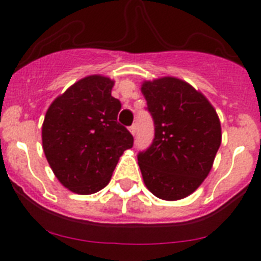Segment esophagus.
Wrapping results in <instances>:
<instances>
[{
  "instance_id": "obj_1",
  "label": "esophagus",
  "mask_w": 261,
  "mask_h": 261,
  "mask_svg": "<svg viewBox=\"0 0 261 261\" xmlns=\"http://www.w3.org/2000/svg\"><path fill=\"white\" fill-rule=\"evenodd\" d=\"M136 130H137V128H136V125H135V124H133V125H132V126H129V132L132 133V135H133V136H135V135H136Z\"/></svg>"
}]
</instances>
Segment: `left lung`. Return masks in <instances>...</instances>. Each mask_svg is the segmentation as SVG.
<instances>
[{"label":"left lung","instance_id":"8db88e82","mask_svg":"<svg viewBox=\"0 0 261 261\" xmlns=\"http://www.w3.org/2000/svg\"><path fill=\"white\" fill-rule=\"evenodd\" d=\"M141 91L155 130L150 146L137 155L144 183L159 199H184L211 172L222 137L218 115L179 78L145 81Z\"/></svg>","mask_w":261,"mask_h":261}]
</instances>
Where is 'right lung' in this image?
<instances>
[{"mask_svg":"<svg viewBox=\"0 0 261 261\" xmlns=\"http://www.w3.org/2000/svg\"><path fill=\"white\" fill-rule=\"evenodd\" d=\"M114 81L89 75L57 96L41 128L45 158L60 183L78 195H91L111 180L119 158L133 146V136L117 123Z\"/></svg>","mask_w":261,"mask_h":261,"instance_id":"obj_1","label":"right lung"}]
</instances>
